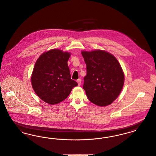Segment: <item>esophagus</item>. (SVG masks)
Masks as SVG:
<instances>
[{"mask_svg": "<svg viewBox=\"0 0 156 156\" xmlns=\"http://www.w3.org/2000/svg\"><path fill=\"white\" fill-rule=\"evenodd\" d=\"M81 82H82L81 79H78V80H77V82L78 83V85H79V86H80V85L81 84Z\"/></svg>", "mask_w": 156, "mask_h": 156, "instance_id": "obj_1", "label": "esophagus"}]
</instances>
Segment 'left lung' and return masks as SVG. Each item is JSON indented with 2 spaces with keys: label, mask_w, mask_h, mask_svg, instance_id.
Returning a JSON list of instances; mask_svg holds the SVG:
<instances>
[{
  "label": "left lung",
  "mask_w": 156,
  "mask_h": 156,
  "mask_svg": "<svg viewBox=\"0 0 156 156\" xmlns=\"http://www.w3.org/2000/svg\"><path fill=\"white\" fill-rule=\"evenodd\" d=\"M87 74L83 89L89 100L99 106L112 104L124 84V73L117 59L106 51H82Z\"/></svg>",
  "instance_id": "obj_1"
}]
</instances>
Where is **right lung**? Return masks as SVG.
Returning <instances> with one entry per match:
<instances>
[{
  "label": "right lung",
  "instance_id": "obj_1",
  "mask_svg": "<svg viewBox=\"0 0 156 156\" xmlns=\"http://www.w3.org/2000/svg\"><path fill=\"white\" fill-rule=\"evenodd\" d=\"M71 54L59 49L43 52L35 64L31 77L32 88L44 102L58 104L66 99L77 83L71 79L67 62Z\"/></svg>",
  "mask_w": 156,
  "mask_h": 156
}]
</instances>
